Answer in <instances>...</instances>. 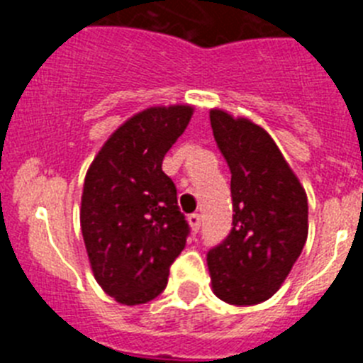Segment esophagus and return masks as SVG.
Listing matches in <instances>:
<instances>
[{"label":"esophagus","mask_w":363,"mask_h":363,"mask_svg":"<svg viewBox=\"0 0 363 363\" xmlns=\"http://www.w3.org/2000/svg\"><path fill=\"white\" fill-rule=\"evenodd\" d=\"M187 221H189V225H191L192 233H198V230H200V225H201L200 214H191V216L187 218Z\"/></svg>","instance_id":"esophagus-1"}]
</instances>
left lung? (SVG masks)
Listing matches in <instances>:
<instances>
[{"label": "left lung", "mask_w": 363, "mask_h": 363, "mask_svg": "<svg viewBox=\"0 0 363 363\" xmlns=\"http://www.w3.org/2000/svg\"><path fill=\"white\" fill-rule=\"evenodd\" d=\"M216 145L230 171L233 230L207 255L213 293L255 306L289 277L309 233L307 194L271 134L249 118L211 108Z\"/></svg>", "instance_id": "left-lung-1"}]
</instances>
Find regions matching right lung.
<instances>
[{"instance_id": "1", "label": "right lung", "mask_w": 363, "mask_h": 363, "mask_svg": "<svg viewBox=\"0 0 363 363\" xmlns=\"http://www.w3.org/2000/svg\"><path fill=\"white\" fill-rule=\"evenodd\" d=\"M192 112L189 104L136 112L108 136L85 174L79 223L92 274L123 306L158 296L184 251L189 225L162 162Z\"/></svg>"}]
</instances>
